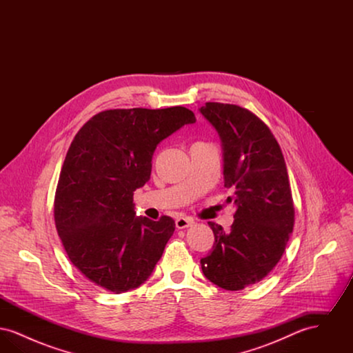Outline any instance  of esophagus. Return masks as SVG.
<instances>
[{"instance_id": "1", "label": "esophagus", "mask_w": 353, "mask_h": 353, "mask_svg": "<svg viewBox=\"0 0 353 353\" xmlns=\"http://www.w3.org/2000/svg\"><path fill=\"white\" fill-rule=\"evenodd\" d=\"M192 226V221L189 219H176V228L177 229H186Z\"/></svg>"}]
</instances>
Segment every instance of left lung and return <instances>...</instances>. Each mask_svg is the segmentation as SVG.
<instances>
[{
  "instance_id": "obj_1",
  "label": "left lung",
  "mask_w": 353,
  "mask_h": 353,
  "mask_svg": "<svg viewBox=\"0 0 353 353\" xmlns=\"http://www.w3.org/2000/svg\"><path fill=\"white\" fill-rule=\"evenodd\" d=\"M202 117L217 131L223 184L233 190L234 222L229 232L208 222L214 233L203 275L229 291L262 281L285 252L294 228V203L285 157L269 127L246 108L206 103Z\"/></svg>"
}]
</instances>
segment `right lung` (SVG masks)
<instances>
[{
    "mask_svg": "<svg viewBox=\"0 0 353 353\" xmlns=\"http://www.w3.org/2000/svg\"><path fill=\"white\" fill-rule=\"evenodd\" d=\"M193 123L194 114L180 105L108 110L75 134L59 174L54 219L70 261L94 285L121 294L151 276L174 221L137 217L134 192L151 177L156 147Z\"/></svg>",
    "mask_w": 353,
    "mask_h": 353,
    "instance_id": "obj_1",
    "label": "right lung"
}]
</instances>
